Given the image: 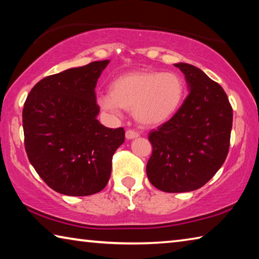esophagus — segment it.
Instances as JSON below:
<instances>
[{
    "mask_svg": "<svg viewBox=\"0 0 259 259\" xmlns=\"http://www.w3.org/2000/svg\"><path fill=\"white\" fill-rule=\"evenodd\" d=\"M137 137H139V133H137V131L131 130V129L125 131V138L126 139H134V138H137Z\"/></svg>",
    "mask_w": 259,
    "mask_h": 259,
    "instance_id": "34e87169",
    "label": "esophagus"
}]
</instances>
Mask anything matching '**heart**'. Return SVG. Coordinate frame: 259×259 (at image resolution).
Returning <instances> with one entry per match:
<instances>
[{
    "mask_svg": "<svg viewBox=\"0 0 259 259\" xmlns=\"http://www.w3.org/2000/svg\"><path fill=\"white\" fill-rule=\"evenodd\" d=\"M109 90L111 93L97 97L103 111L120 116L122 108L129 109L139 123L154 126L178 112L185 98L186 84L176 72L139 71L116 77Z\"/></svg>",
    "mask_w": 259,
    "mask_h": 259,
    "instance_id": "obj_1",
    "label": "heart"
}]
</instances>
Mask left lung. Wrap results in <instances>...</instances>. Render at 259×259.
<instances>
[{"label":"left lung","mask_w":259,"mask_h":259,"mask_svg":"<svg viewBox=\"0 0 259 259\" xmlns=\"http://www.w3.org/2000/svg\"><path fill=\"white\" fill-rule=\"evenodd\" d=\"M175 66L185 75L190 94L171 119L148 135L153 152L146 174L159 190L183 193L202 187L224 163L233 111L224 89L200 68Z\"/></svg>","instance_id":"obj_1"}]
</instances>
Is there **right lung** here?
Listing matches in <instances>:
<instances>
[{"label":"right lung","mask_w":259,"mask_h":259,"mask_svg":"<svg viewBox=\"0 0 259 259\" xmlns=\"http://www.w3.org/2000/svg\"><path fill=\"white\" fill-rule=\"evenodd\" d=\"M109 60L94 61L47 76L30 90L23 109L25 148L30 164L52 190L85 196L106 186L112 157L124 129L97 120L95 88Z\"/></svg>","instance_id":"add662e5"}]
</instances>
